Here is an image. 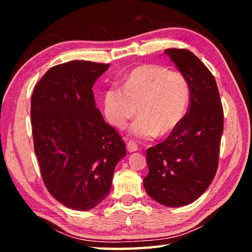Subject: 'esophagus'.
Wrapping results in <instances>:
<instances>
[{
    "mask_svg": "<svg viewBox=\"0 0 252 252\" xmlns=\"http://www.w3.org/2000/svg\"><path fill=\"white\" fill-rule=\"evenodd\" d=\"M126 149H127V152H129V153H133V152L137 151L138 146H137V144L135 142L130 141V142L126 143Z\"/></svg>",
    "mask_w": 252,
    "mask_h": 252,
    "instance_id": "obj_1",
    "label": "esophagus"
}]
</instances>
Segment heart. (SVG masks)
<instances>
[{"label":"heart","instance_id":"b5f03b06","mask_svg":"<svg viewBox=\"0 0 252 252\" xmlns=\"http://www.w3.org/2000/svg\"><path fill=\"white\" fill-rule=\"evenodd\" d=\"M190 98L189 84L180 71L159 65L136 67L126 77L123 88L105 92L107 119L117 127L126 125L137 112L141 117L130 127L133 136L153 138L169 135L184 120Z\"/></svg>","mask_w":252,"mask_h":252}]
</instances>
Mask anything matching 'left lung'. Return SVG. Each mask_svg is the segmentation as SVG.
<instances>
[{
    "label": "left lung",
    "mask_w": 252,
    "mask_h": 252,
    "mask_svg": "<svg viewBox=\"0 0 252 252\" xmlns=\"http://www.w3.org/2000/svg\"><path fill=\"white\" fill-rule=\"evenodd\" d=\"M187 79L189 108L178 129L146 152L144 187L154 200L182 207L198 199L218 170L223 133V107L210 70L184 49L164 51Z\"/></svg>",
    "instance_id": "8db88e82"
}]
</instances>
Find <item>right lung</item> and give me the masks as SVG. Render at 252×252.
<instances>
[{
	"mask_svg": "<svg viewBox=\"0 0 252 252\" xmlns=\"http://www.w3.org/2000/svg\"><path fill=\"white\" fill-rule=\"evenodd\" d=\"M110 65L73 61L34 87L31 126L42 179L57 201L85 211L108 196L126 144L96 108L93 85Z\"/></svg>",
	"mask_w": 252,
	"mask_h": 252,
	"instance_id": "right-lung-1",
	"label": "right lung"
}]
</instances>
